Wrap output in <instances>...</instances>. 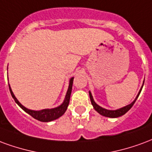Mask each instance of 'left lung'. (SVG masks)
<instances>
[{"label":"left lung","mask_w":152,"mask_h":152,"mask_svg":"<svg viewBox=\"0 0 152 152\" xmlns=\"http://www.w3.org/2000/svg\"><path fill=\"white\" fill-rule=\"evenodd\" d=\"M143 86V85H142ZM142 88L141 90L139 91V92H138V96L136 97V99L134 100V101L130 104L127 105L126 107H123V108H120V109H117V110H107V109H105V108H101L100 106H99L98 104H96V102L94 101V99H93V97L91 96V93L89 92V95H90V99H91V104L93 105V107L95 108V110L97 111L99 113L100 115L102 116H104V117H112V118H115V117H121V116H122L124 115L125 113H126L127 112L129 111L130 108H132V106L134 105V104L135 103L136 101V99H138V96H139V94L142 91Z\"/></svg>","instance_id":"obj_1"}]
</instances>
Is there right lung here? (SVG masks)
<instances>
[{"mask_svg": "<svg viewBox=\"0 0 152 152\" xmlns=\"http://www.w3.org/2000/svg\"><path fill=\"white\" fill-rule=\"evenodd\" d=\"M73 82H74V77H71L70 80H69V85L68 91H67L66 96H65V99L64 100V102H63L62 104L60 105L59 107H57V108H52V109H43V110H40V111H34V110H30L28 108H25L16 99V97L14 96V93L12 91L10 85H9V87H10L11 96L14 98V101L19 105L20 108H23L24 111L27 113L28 114H30L32 117H34L36 120L40 121H43V122H48V121L56 120L58 117H61L63 114L65 113L66 109L68 108L69 103V99H70V95H71L72 91V86H73Z\"/></svg>", "mask_w": 152, "mask_h": 152, "instance_id": "1", "label": "right lung"}]
</instances>
